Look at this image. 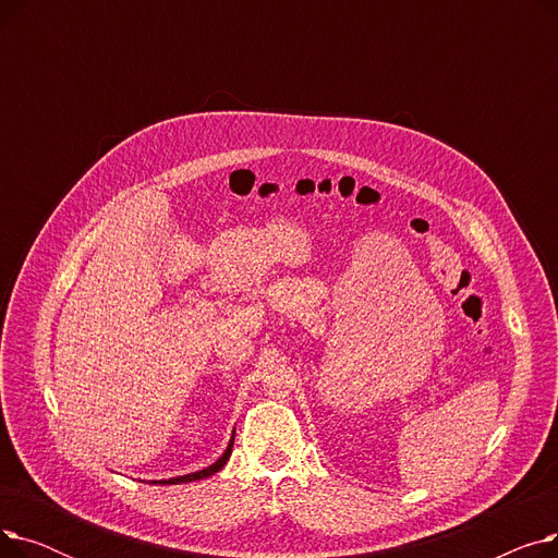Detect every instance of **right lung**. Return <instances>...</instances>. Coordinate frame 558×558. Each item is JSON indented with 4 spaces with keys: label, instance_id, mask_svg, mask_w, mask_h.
Listing matches in <instances>:
<instances>
[{
    "label": "right lung",
    "instance_id": "right-lung-1",
    "mask_svg": "<svg viewBox=\"0 0 558 558\" xmlns=\"http://www.w3.org/2000/svg\"><path fill=\"white\" fill-rule=\"evenodd\" d=\"M232 444H234V432H232V436H230V444H228V448L223 450V454L213 463V465H208V468H203V471H196V473H190V475H181V477H171V480H158V482H151V484H187V482H196V480H205V477H210V475H215V473H219L221 468L226 465V461L230 459V454H232Z\"/></svg>",
    "mask_w": 558,
    "mask_h": 558
}]
</instances>
